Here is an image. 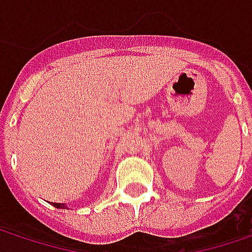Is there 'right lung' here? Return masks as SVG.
Segmentation results:
<instances>
[{
    "label": "right lung",
    "mask_w": 252,
    "mask_h": 252,
    "mask_svg": "<svg viewBox=\"0 0 252 252\" xmlns=\"http://www.w3.org/2000/svg\"><path fill=\"white\" fill-rule=\"evenodd\" d=\"M54 206H55L57 209H67L65 204H63V203H54Z\"/></svg>",
    "instance_id": "obj_1"
}]
</instances>
